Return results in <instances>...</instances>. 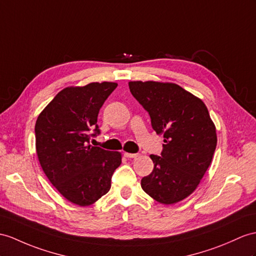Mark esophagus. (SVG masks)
<instances>
[{
	"mask_svg": "<svg viewBox=\"0 0 256 256\" xmlns=\"http://www.w3.org/2000/svg\"><path fill=\"white\" fill-rule=\"evenodd\" d=\"M124 158H136L139 154L138 153H124Z\"/></svg>",
	"mask_w": 256,
	"mask_h": 256,
	"instance_id": "obj_1",
	"label": "esophagus"
}]
</instances>
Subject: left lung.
Instances as JSON below:
<instances>
[{
  "mask_svg": "<svg viewBox=\"0 0 256 256\" xmlns=\"http://www.w3.org/2000/svg\"><path fill=\"white\" fill-rule=\"evenodd\" d=\"M129 89L148 113L152 128L164 136L160 156L150 155L154 168L142 178V189L160 203L182 201L196 189L216 148L208 108L176 84L130 81Z\"/></svg>",
  "mask_w": 256,
  "mask_h": 256,
  "instance_id": "1",
  "label": "left lung"
}]
</instances>
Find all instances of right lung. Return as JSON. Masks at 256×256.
<instances>
[{
	"label": "right lung",
	"instance_id": "1",
	"mask_svg": "<svg viewBox=\"0 0 256 256\" xmlns=\"http://www.w3.org/2000/svg\"><path fill=\"white\" fill-rule=\"evenodd\" d=\"M116 86L106 81L68 86L36 122V148L43 172L62 196L79 206H88L106 194L122 163L120 152L90 146L91 136L100 134V108Z\"/></svg>",
	"mask_w": 256,
	"mask_h": 256
}]
</instances>
